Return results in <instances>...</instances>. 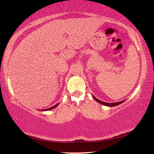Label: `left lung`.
<instances>
[{"instance_id": "8db88e82", "label": "left lung", "mask_w": 154, "mask_h": 154, "mask_svg": "<svg viewBox=\"0 0 154 154\" xmlns=\"http://www.w3.org/2000/svg\"><path fill=\"white\" fill-rule=\"evenodd\" d=\"M92 97H93V98L97 102L100 103V104H102V105H105V106H118V105L121 104L123 103V102H125V100L123 101H121V102H114V103H106V102H102V101L101 100H99L98 99H97L95 97H94V95H92Z\"/></svg>"}]
</instances>
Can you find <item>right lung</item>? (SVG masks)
<instances>
[{
	"instance_id": "add662e5",
	"label": "right lung",
	"mask_w": 154,
	"mask_h": 154,
	"mask_svg": "<svg viewBox=\"0 0 154 154\" xmlns=\"http://www.w3.org/2000/svg\"><path fill=\"white\" fill-rule=\"evenodd\" d=\"M58 104H59V103H58V104H57L54 105V106L50 107V108H48V109H42L41 111H49V110H51V109H53L55 108V107L57 106Z\"/></svg>"
}]
</instances>
